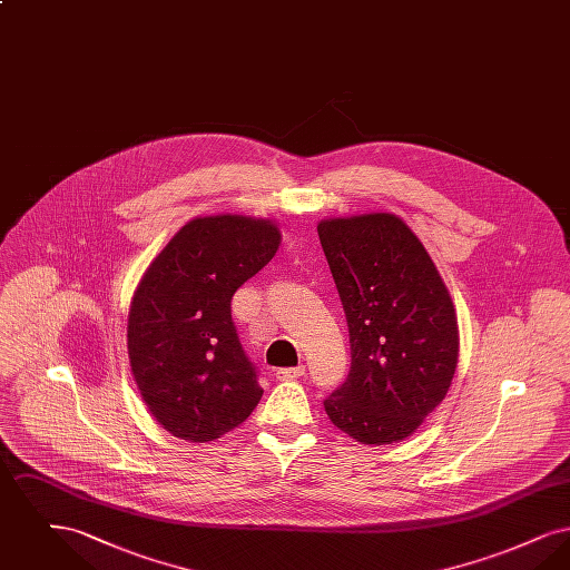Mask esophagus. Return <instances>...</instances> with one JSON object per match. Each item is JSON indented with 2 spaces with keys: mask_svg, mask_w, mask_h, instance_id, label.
Segmentation results:
<instances>
[{
  "mask_svg": "<svg viewBox=\"0 0 570 570\" xmlns=\"http://www.w3.org/2000/svg\"><path fill=\"white\" fill-rule=\"evenodd\" d=\"M305 376V365H297V367H279L275 372V379L277 380H295Z\"/></svg>",
  "mask_w": 570,
  "mask_h": 570,
  "instance_id": "34e87169",
  "label": "esophagus"
}]
</instances>
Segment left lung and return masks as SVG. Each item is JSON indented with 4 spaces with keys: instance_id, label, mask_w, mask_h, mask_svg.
Segmentation results:
<instances>
[{
    "instance_id": "8db88e82",
    "label": "left lung",
    "mask_w": 570,
    "mask_h": 570,
    "mask_svg": "<svg viewBox=\"0 0 570 570\" xmlns=\"http://www.w3.org/2000/svg\"><path fill=\"white\" fill-rule=\"evenodd\" d=\"M318 237L351 333V374L325 400L335 428L361 444L414 434L446 397L460 328L425 245L395 214L326 217Z\"/></svg>"
}]
</instances>
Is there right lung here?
Segmentation results:
<instances>
[{"label": "right lung", "mask_w": 570, "mask_h": 570, "mask_svg": "<svg viewBox=\"0 0 570 570\" xmlns=\"http://www.w3.org/2000/svg\"><path fill=\"white\" fill-rule=\"evenodd\" d=\"M279 242L273 219L194 217L142 273L128 314V358L142 402L168 434L212 442L258 406L263 389L239 344L230 298Z\"/></svg>", "instance_id": "1"}]
</instances>
